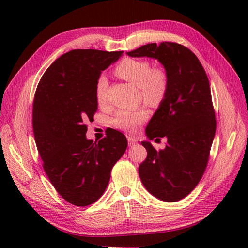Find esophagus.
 <instances>
[{
    "instance_id": "1",
    "label": "esophagus",
    "mask_w": 248,
    "mask_h": 248,
    "mask_svg": "<svg viewBox=\"0 0 248 248\" xmlns=\"http://www.w3.org/2000/svg\"><path fill=\"white\" fill-rule=\"evenodd\" d=\"M127 140H128L129 146H134L136 143H138V140H136L134 138H132V136H128Z\"/></svg>"
}]
</instances>
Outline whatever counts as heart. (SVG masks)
Listing matches in <instances>:
<instances>
[{"label":"heart","mask_w":248,"mask_h":248,"mask_svg":"<svg viewBox=\"0 0 248 248\" xmlns=\"http://www.w3.org/2000/svg\"><path fill=\"white\" fill-rule=\"evenodd\" d=\"M115 75L138 86L141 98L146 103L157 105L164 100L168 91V75L164 68L151 67L149 61L124 59L115 68ZM108 78L100 76L94 85V97L99 104L107 101ZM148 118V112L145 108L134 110L121 109L112 119L115 128L134 132Z\"/></svg>","instance_id":"heart-1"}]
</instances>
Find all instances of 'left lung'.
<instances>
[{
	"label": "left lung",
	"instance_id": "1",
	"mask_svg": "<svg viewBox=\"0 0 248 248\" xmlns=\"http://www.w3.org/2000/svg\"><path fill=\"white\" fill-rule=\"evenodd\" d=\"M127 54L155 59L168 75L166 96L146 128L149 140L166 138V147L156 151L149 141H141L147 157L139 173L155 197L178 202L202 179L217 130L207 73L191 50L170 41L141 46Z\"/></svg>",
	"mask_w": 248,
	"mask_h": 248
}]
</instances>
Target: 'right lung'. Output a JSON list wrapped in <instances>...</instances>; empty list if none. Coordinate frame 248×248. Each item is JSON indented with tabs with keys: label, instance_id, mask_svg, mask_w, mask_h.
<instances>
[{
	"label": "right lung",
	"instance_id": "obj_1",
	"mask_svg": "<svg viewBox=\"0 0 248 248\" xmlns=\"http://www.w3.org/2000/svg\"><path fill=\"white\" fill-rule=\"evenodd\" d=\"M123 51L72 50L59 57L37 86L33 130L49 180L66 202L86 207L102 196L110 171L128 141L112 130L104 139H86L85 121L98 109L94 85Z\"/></svg>",
	"mask_w": 248,
	"mask_h": 248
}]
</instances>
